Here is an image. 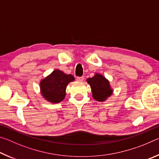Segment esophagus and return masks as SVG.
Segmentation results:
<instances>
[{
    "label": "esophagus",
    "instance_id": "obj_1",
    "mask_svg": "<svg viewBox=\"0 0 159 159\" xmlns=\"http://www.w3.org/2000/svg\"><path fill=\"white\" fill-rule=\"evenodd\" d=\"M76 80L79 82H82L83 80H84V76H80V77H77Z\"/></svg>",
    "mask_w": 159,
    "mask_h": 159
}]
</instances>
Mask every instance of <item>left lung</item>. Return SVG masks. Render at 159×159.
<instances>
[{
    "mask_svg": "<svg viewBox=\"0 0 159 159\" xmlns=\"http://www.w3.org/2000/svg\"><path fill=\"white\" fill-rule=\"evenodd\" d=\"M86 80L90 86L93 98L96 101H106L114 92L109 80L101 74L95 73L94 76Z\"/></svg>",
    "mask_w": 159,
    "mask_h": 159,
    "instance_id": "left-lung-1",
    "label": "left lung"
}]
</instances>
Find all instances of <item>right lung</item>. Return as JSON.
<instances>
[{"label": "right lung", "instance_id": "right-lung-1", "mask_svg": "<svg viewBox=\"0 0 159 159\" xmlns=\"http://www.w3.org/2000/svg\"><path fill=\"white\" fill-rule=\"evenodd\" d=\"M74 77L66 74L59 69H55L40 82L41 94L45 100L50 103L61 102L66 95V86L74 81Z\"/></svg>", "mask_w": 159, "mask_h": 159}]
</instances>
